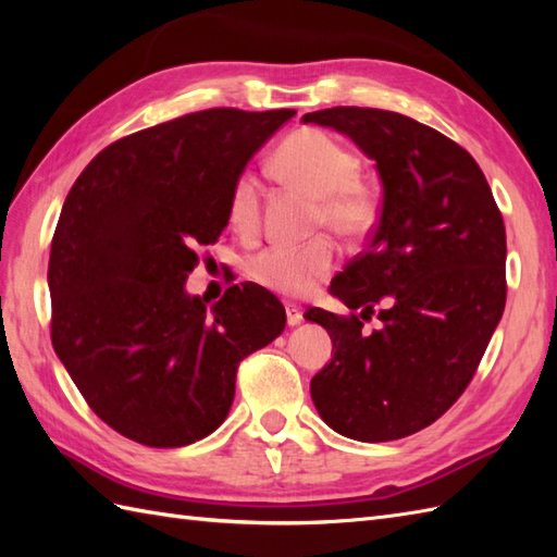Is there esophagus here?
I'll list each match as a JSON object with an SVG mask.
<instances>
[{
    "instance_id": "obj_1",
    "label": "esophagus",
    "mask_w": 557,
    "mask_h": 557,
    "mask_svg": "<svg viewBox=\"0 0 557 557\" xmlns=\"http://www.w3.org/2000/svg\"><path fill=\"white\" fill-rule=\"evenodd\" d=\"M287 325L289 327H294V325H301L304 323V313H301V309L299 306H294V304H287Z\"/></svg>"
}]
</instances>
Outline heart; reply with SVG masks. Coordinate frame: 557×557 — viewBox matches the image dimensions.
<instances>
[{"mask_svg":"<svg viewBox=\"0 0 557 557\" xmlns=\"http://www.w3.org/2000/svg\"><path fill=\"white\" fill-rule=\"evenodd\" d=\"M270 170L277 180L318 198L315 227L339 236H361L371 227L375 206L359 182V158L321 128H299L275 148ZM232 230L251 236L260 222V182L251 172L236 176L227 198ZM337 265V248L330 239L304 246H268L248 258L246 272L256 285L285 297H306Z\"/></svg>","mask_w":557,"mask_h":557,"instance_id":"obj_1","label":"heart"}]
</instances>
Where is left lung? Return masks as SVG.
<instances>
[{"instance_id": "left-lung-1", "label": "left lung", "mask_w": 557, "mask_h": 557, "mask_svg": "<svg viewBox=\"0 0 557 557\" xmlns=\"http://www.w3.org/2000/svg\"><path fill=\"white\" fill-rule=\"evenodd\" d=\"M349 136L375 160L383 206L369 246L330 294L361 313L306 311L333 361L311 397L330 429L361 443L417 433L455 405L505 311V224L476 160L405 114L333 108L301 116ZM381 331L366 334L375 302Z\"/></svg>"}]
</instances>
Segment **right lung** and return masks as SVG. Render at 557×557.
Instances as JSON below:
<instances>
[{"label":"right lung","instance_id":"right-lung-1","mask_svg":"<svg viewBox=\"0 0 557 557\" xmlns=\"http://www.w3.org/2000/svg\"><path fill=\"white\" fill-rule=\"evenodd\" d=\"M294 110L215 108L114 140L81 172L52 236V345L128 441L184 447L227 419L242 359L287 315L253 282L212 304L184 282L227 227V198Z\"/></svg>","mask_w":557,"mask_h":557}]
</instances>
